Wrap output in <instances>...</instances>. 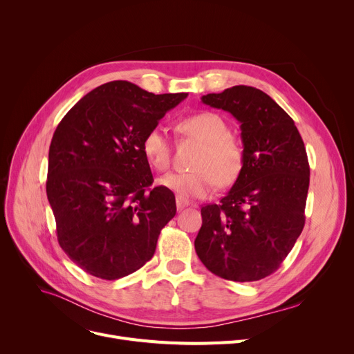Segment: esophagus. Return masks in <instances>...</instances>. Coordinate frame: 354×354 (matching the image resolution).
I'll use <instances>...</instances> for the list:
<instances>
[{
    "instance_id": "1",
    "label": "esophagus",
    "mask_w": 354,
    "mask_h": 354,
    "mask_svg": "<svg viewBox=\"0 0 354 354\" xmlns=\"http://www.w3.org/2000/svg\"><path fill=\"white\" fill-rule=\"evenodd\" d=\"M188 205H189V201L183 199V198H180V196H176V208H178V211L185 209Z\"/></svg>"
}]
</instances>
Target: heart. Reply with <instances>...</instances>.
I'll list each match as a JSON object with an SVG mask.
<instances>
[{
    "mask_svg": "<svg viewBox=\"0 0 354 354\" xmlns=\"http://www.w3.org/2000/svg\"><path fill=\"white\" fill-rule=\"evenodd\" d=\"M178 129L201 143L191 172L169 174L160 179L165 188L174 191L180 198H205L215 185L230 187L243 172L244 147L238 139L230 135L225 120L212 111H201L183 119ZM143 153L156 171H166L171 165V146L160 127L147 132L143 143Z\"/></svg>",
    "mask_w": 354,
    "mask_h": 354,
    "instance_id": "obj_1",
    "label": "heart"
}]
</instances>
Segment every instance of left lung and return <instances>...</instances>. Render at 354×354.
I'll list each match as a JSON object with an SVG mask.
<instances>
[{
  "mask_svg": "<svg viewBox=\"0 0 354 354\" xmlns=\"http://www.w3.org/2000/svg\"><path fill=\"white\" fill-rule=\"evenodd\" d=\"M241 129L244 167L218 203L202 207L195 251L211 272L248 283L278 270L304 228L310 166L294 120L268 95L234 86L201 97Z\"/></svg>",
  "mask_w": 354,
  "mask_h": 354,
  "instance_id": "1",
  "label": "left lung"
}]
</instances>
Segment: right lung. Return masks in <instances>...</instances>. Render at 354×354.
<instances>
[{"mask_svg":"<svg viewBox=\"0 0 354 354\" xmlns=\"http://www.w3.org/2000/svg\"><path fill=\"white\" fill-rule=\"evenodd\" d=\"M187 97L109 82L82 97L55 129L47 198L60 247L86 272L118 280L153 257L176 203L171 189L149 188L153 176L142 143Z\"/></svg>","mask_w":354,"mask_h":354,"instance_id":"1","label":"right lung"}]
</instances>
